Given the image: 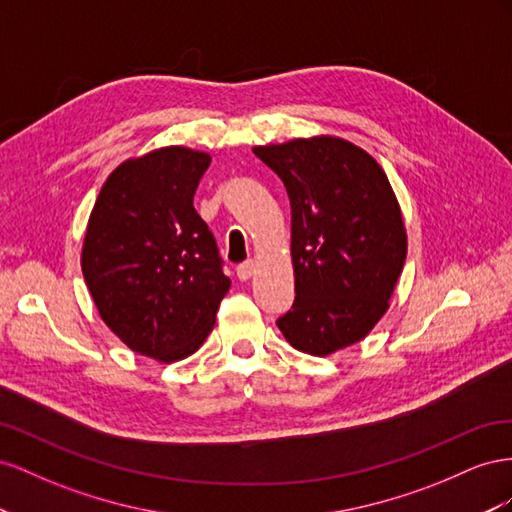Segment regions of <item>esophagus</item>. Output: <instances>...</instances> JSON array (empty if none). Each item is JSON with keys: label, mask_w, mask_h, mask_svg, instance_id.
<instances>
[{"label": "esophagus", "mask_w": 512, "mask_h": 512, "mask_svg": "<svg viewBox=\"0 0 512 512\" xmlns=\"http://www.w3.org/2000/svg\"><path fill=\"white\" fill-rule=\"evenodd\" d=\"M253 272H255V261H253V259L244 261V264H240V266L236 268V274H238L240 281H248V279H251Z\"/></svg>", "instance_id": "obj_1"}]
</instances>
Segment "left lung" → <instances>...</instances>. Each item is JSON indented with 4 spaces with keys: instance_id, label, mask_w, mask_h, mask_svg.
<instances>
[{
    "instance_id": "8db88e82",
    "label": "left lung",
    "mask_w": 512,
    "mask_h": 512,
    "mask_svg": "<svg viewBox=\"0 0 512 512\" xmlns=\"http://www.w3.org/2000/svg\"><path fill=\"white\" fill-rule=\"evenodd\" d=\"M291 203L296 300L276 319L298 352L328 356L367 337L388 311L407 233L384 169L339 137L257 145Z\"/></svg>"
}]
</instances>
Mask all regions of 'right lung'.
Here are the masks:
<instances>
[{
	"label": "right lung",
	"mask_w": 512,
	"mask_h": 512,
	"mask_svg": "<svg viewBox=\"0 0 512 512\" xmlns=\"http://www.w3.org/2000/svg\"><path fill=\"white\" fill-rule=\"evenodd\" d=\"M210 154L182 145L128 158L102 184L81 270L102 321L137 354H195L231 281L193 206Z\"/></svg>",
	"instance_id": "right-lung-1"
}]
</instances>
